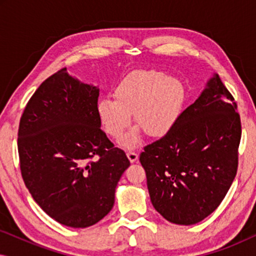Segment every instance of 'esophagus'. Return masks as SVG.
I'll use <instances>...</instances> for the list:
<instances>
[{"label": "esophagus", "instance_id": "34e87169", "mask_svg": "<svg viewBox=\"0 0 256 256\" xmlns=\"http://www.w3.org/2000/svg\"><path fill=\"white\" fill-rule=\"evenodd\" d=\"M127 157H128L129 160H130L132 163H134V162H136V160H138V152H135V150H128V152H127Z\"/></svg>", "mask_w": 256, "mask_h": 256}]
</instances>
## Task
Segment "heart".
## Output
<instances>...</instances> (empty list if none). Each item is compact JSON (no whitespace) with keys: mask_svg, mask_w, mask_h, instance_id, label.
Returning <instances> with one entry per match:
<instances>
[{"mask_svg":"<svg viewBox=\"0 0 256 256\" xmlns=\"http://www.w3.org/2000/svg\"><path fill=\"white\" fill-rule=\"evenodd\" d=\"M112 98L98 101L96 114L104 132L118 140L131 123V114L139 124L121 138L122 146L132 148L141 140L143 132L162 138L172 129L183 113L186 90L174 76L162 72L140 71L118 84Z\"/></svg>","mask_w":256,"mask_h":256,"instance_id":"heart-1","label":"heart"}]
</instances>
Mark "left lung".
Listing matches in <instances>:
<instances>
[{
	"mask_svg": "<svg viewBox=\"0 0 256 256\" xmlns=\"http://www.w3.org/2000/svg\"><path fill=\"white\" fill-rule=\"evenodd\" d=\"M219 76L183 110L176 126L144 146L140 162L154 208L168 222L194 225L208 216L238 170L241 121Z\"/></svg>",
	"mask_w": 256,
	"mask_h": 256,
	"instance_id": "1",
	"label": "left lung"
}]
</instances>
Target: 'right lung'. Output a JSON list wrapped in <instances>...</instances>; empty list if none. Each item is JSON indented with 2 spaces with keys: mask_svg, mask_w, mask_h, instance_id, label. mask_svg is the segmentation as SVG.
Wrapping results in <instances>:
<instances>
[{
  "mask_svg": "<svg viewBox=\"0 0 256 256\" xmlns=\"http://www.w3.org/2000/svg\"><path fill=\"white\" fill-rule=\"evenodd\" d=\"M99 90L68 74L48 76L30 98L18 127L20 168L34 202L56 222L85 228L114 205L130 166L101 130Z\"/></svg>",
  "mask_w": 256,
  "mask_h": 256,
  "instance_id": "obj_1",
  "label": "right lung"
}]
</instances>
